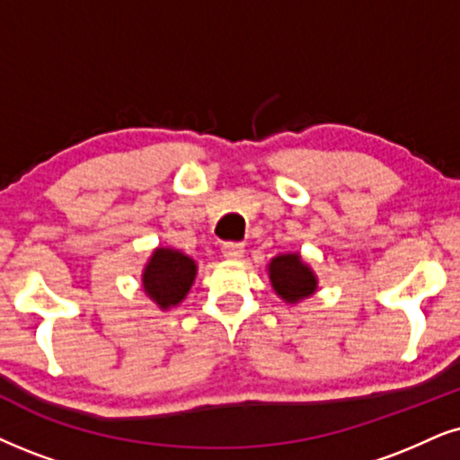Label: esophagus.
<instances>
[{
	"label": "esophagus",
	"instance_id": "obj_1",
	"mask_svg": "<svg viewBox=\"0 0 460 460\" xmlns=\"http://www.w3.org/2000/svg\"><path fill=\"white\" fill-rule=\"evenodd\" d=\"M220 250H223V254L226 259H240L243 254V243L242 242H225Z\"/></svg>",
	"mask_w": 460,
	"mask_h": 460
}]
</instances>
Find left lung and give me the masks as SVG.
<instances>
[{
	"mask_svg": "<svg viewBox=\"0 0 460 460\" xmlns=\"http://www.w3.org/2000/svg\"><path fill=\"white\" fill-rule=\"evenodd\" d=\"M270 278L276 293L284 301H295L310 297L316 290V278L310 267L301 263L299 254H280L270 263Z\"/></svg>",
	"mask_w": 460,
	"mask_h": 460,
	"instance_id": "obj_1",
	"label": "left lung"
}]
</instances>
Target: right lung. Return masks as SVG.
<instances>
[{"mask_svg": "<svg viewBox=\"0 0 460 460\" xmlns=\"http://www.w3.org/2000/svg\"><path fill=\"white\" fill-rule=\"evenodd\" d=\"M195 261L170 248H159L144 270V290L161 307L176 305L195 280Z\"/></svg>", "mask_w": 460, "mask_h": 460, "instance_id": "add662e5", "label": "right lung"}]
</instances>
